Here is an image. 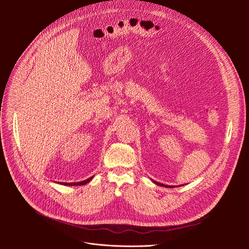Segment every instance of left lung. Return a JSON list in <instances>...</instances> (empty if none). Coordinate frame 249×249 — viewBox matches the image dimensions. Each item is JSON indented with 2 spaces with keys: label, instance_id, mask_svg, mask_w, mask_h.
Here are the masks:
<instances>
[{
  "label": "left lung",
  "instance_id": "1",
  "mask_svg": "<svg viewBox=\"0 0 249 249\" xmlns=\"http://www.w3.org/2000/svg\"><path fill=\"white\" fill-rule=\"evenodd\" d=\"M154 181V183H156L157 185H160V186H163V187H172V186H168V185H164V184H162V183H160V182H157V181H155V180H153Z\"/></svg>",
  "mask_w": 249,
  "mask_h": 249
}]
</instances>
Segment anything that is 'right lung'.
Returning <instances> with one entry per match:
<instances>
[{"instance_id":"obj_1","label":"right lung","mask_w":249,"mask_h":249,"mask_svg":"<svg viewBox=\"0 0 249 249\" xmlns=\"http://www.w3.org/2000/svg\"><path fill=\"white\" fill-rule=\"evenodd\" d=\"M92 179V176L91 177H89V178H88V179H86V180H84V181H81V182H75V183H64V182H61V184H64V185H69V186H72V185H85V184H87L88 182H89L90 180Z\"/></svg>"}]
</instances>
